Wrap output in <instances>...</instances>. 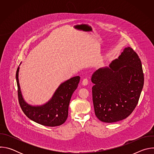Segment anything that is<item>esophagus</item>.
Segmentation results:
<instances>
[{
  "instance_id": "esophagus-1",
  "label": "esophagus",
  "mask_w": 154,
  "mask_h": 154,
  "mask_svg": "<svg viewBox=\"0 0 154 154\" xmlns=\"http://www.w3.org/2000/svg\"><path fill=\"white\" fill-rule=\"evenodd\" d=\"M88 84V80L87 79H84L82 81V85L83 86H86Z\"/></svg>"
}]
</instances>
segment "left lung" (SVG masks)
I'll use <instances>...</instances> for the list:
<instances>
[{"mask_svg":"<svg viewBox=\"0 0 154 154\" xmlns=\"http://www.w3.org/2000/svg\"><path fill=\"white\" fill-rule=\"evenodd\" d=\"M93 101L96 117L112 123L127 118L135 108L144 85L141 61L130 47L124 48L109 66L91 76Z\"/></svg>","mask_w":154,"mask_h":154,"instance_id":"1","label":"left lung"}]
</instances>
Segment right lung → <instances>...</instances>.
Instances as JSON below:
<instances>
[{
	"label": "right lung",
	"instance_id": "1",
	"mask_svg": "<svg viewBox=\"0 0 154 154\" xmlns=\"http://www.w3.org/2000/svg\"><path fill=\"white\" fill-rule=\"evenodd\" d=\"M19 66L16 71V79L19 102L24 114L31 120L42 125L55 127L63 124L68 118L70 100L77 89L80 77H73L61 83L52 97L45 103L32 105L24 100L22 94L19 82Z\"/></svg>",
	"mask_w": 154,
	"mask_h": 154
}]
</instances>
